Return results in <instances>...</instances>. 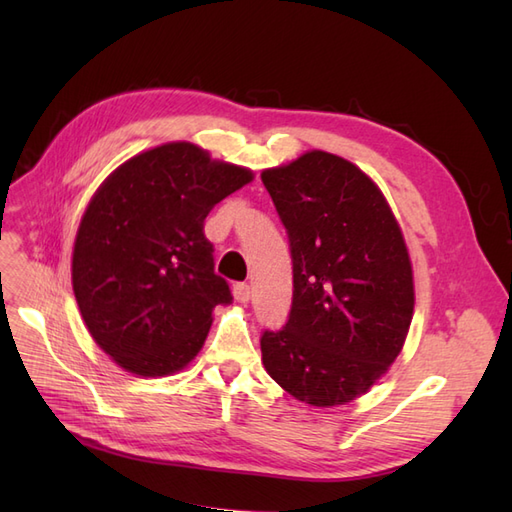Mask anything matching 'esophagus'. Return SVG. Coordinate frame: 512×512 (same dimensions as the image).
<instances>
[{
    "label": "esophagus",
    "instance_id": "obj_1",
    "mask_svg": "<svg viewBox=\"0 0 512 512\" xmlns=\"http://www.w3.org/2000/svg\"><path fill=\"white\" fill-rule=\"evenodd\" d=\"M232 294H235V301L239 303H247L252 297V290H250V284H235L232 286Z\"/></svg>",
    "mask_w": 512,
    "mask_h": 512
}]
</instances>
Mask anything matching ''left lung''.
Returning a JSON list of instances; mask_svg holds the SVG:
<instances>
[{
	"mask_svg": "<svg viewBox=\"0 0 512 512\" xmlns=\"http://www.w3.org/2000/svg\"><path fill=\"white\" fill-rule=\"evenodd\" d=\"M262 183L292 258V307L280 331H262V363L305 404H348L406 342L414 284L404 237L378 185L333 153L307 151Z\"/></svg>",
	"mask_w": 512,
	"mask_h": 512,
	"instance_id": "left-lung-1",
	"label": "left lung"
}]
</instances>
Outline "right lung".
I'll return each instance as SVG.
<instances>
[{
    "instance_id": "add662e5",
    "label": "right lung",
    "mask_w": 512,
    "mask_h": 512,
    "mask_svg": "<svg viewBox=\"0 0 512 512\" xmlns=\"http://www.w3.org/2000/svg\"><path fill=\"white\" fill-rule=\"evenodd\" d=\"M252 170L168 143L121 164L76 232L72 288L96 344L136 376H168L203 348L215 305L232 301L213 269L205 218Z\"/></svg>"
}]
</instances>
